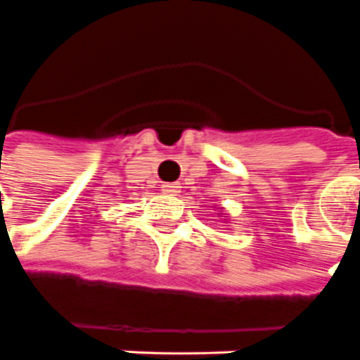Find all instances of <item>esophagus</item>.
<instances>
[{
  "mask_svg": "<svg viewBox=\"0 0 360 360\" xmlns=\"http://www.w3.org/2000/svg\"><path fill=\"white\" fill-rule=\"evenodd\" d=\"M178 190H180V186L176 184V182H165V184H162V192L170 193V195L178 193Z\"/></svg>",
  "mask_w": 360,
  "mask_h": 360,
  "instance_id": "obj_1",
  "label": "esophagus"
}]
</instances>
